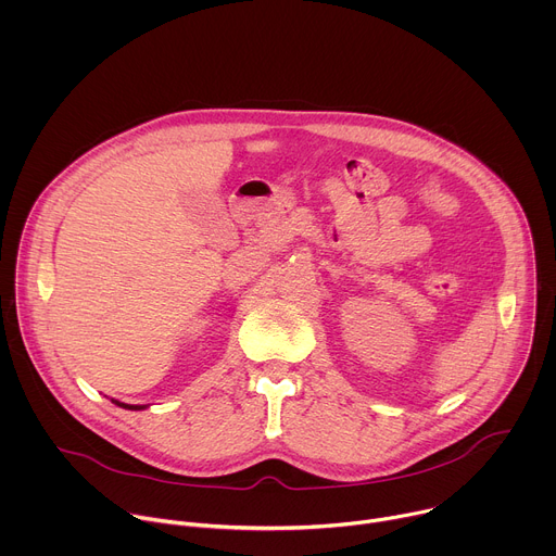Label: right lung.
Returning a JSON list of instances; mask_svg holds the SVG:
<instances>
[{
  "instance_id": "obj_1",
  "label": "right lung",
  "mask_w": 556,
  "mask_h": 556,
  "mask_svg": "<svg viewBox=\"0 0 556 556\" xmlns=\"http://www.w3.org/2000/svg\"><path fill=\"white\" fill-rule=\"evenodd\" d=\"M118 407H123V409H131V412H140V409H144V407H140V405H125V403H118V401H114Z\"/></svg>"
}]
</instances>
